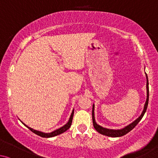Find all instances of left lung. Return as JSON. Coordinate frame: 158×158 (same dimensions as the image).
I'll list each match as a JSON object with an SVG mask.
<instances>
[{
  "label": "left lung",
  "mask_w": 158,
  "mask_h": 158,
  "mask_svg": "<svg viewBox=\"0 0 158 158\" xmlns=\"http://www.w3.org/2000/svg\"><path fill=\"white\" fill-rule=\"evenodd\" d=\"M147 75V74H146ZM147 90H148V94H147V100H146L145 105H144V110H143L142 113L140 115L139 118L135 120V122H133L131 124H130L129 126H126V128H123V129L120 130H113V129H107V128H103L101 126H100L99 125H97L95 122V118H94V106H93V110H92V118H93V124H94V127L100 134L104 135L110 136V137H121V136L125 135L127 134L128 132H129L130 131L133 129L136 126L138 125V123L141 121V119L142 118V117L144 116V113H145L146 110H147L148 105V99H149V87H148V78L147 76Z\"/></svg>",
  "instance_id": "1"
}]
</instances>
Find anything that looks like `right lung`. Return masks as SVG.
Wrapping results in <instances>:
<instances>
[{
	"instance_id": "1",
	"label": "right lung",
	"mask_w": 158,
	"mask_h": 158,
	"mask_svg": "<svg viewBox=\"0 0 158 158\" xmlns=\"http://www.w3.org/2000/svg\"><path fill=\"white\" fill-rule=\"evenodd\" d=\"M73 116H74V111H73L72 113H71V117H70L69 121L68 122V123L65 125V126H62V127H61V128H58V129L55 130V131H52V132H51V133H44V132H41V131H36V130H34V129H32V128L28 127V126H26L25 124H24V125H25V126H27V127L30 130V131H32V132L35 133V134H36L37 135H40V136H41V137H43V138H51V137H54V136L58 135L61 134V133H63V132H64V131H67L68 128L71 127V123H72Z\"/></svg>"
}]
</instances>
